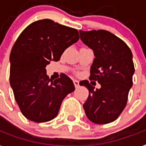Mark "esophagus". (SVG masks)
Here are the masks:
<instances>
[{
  "instance_id": "1",
  "label": "esophagus",
  "mask_w": 146,
  "mask_h": 146,
  "mask_svg": "<svg viewBox=\"0 0 146 146\" xmlns=\"http://www.w3.org/2000/svg\"><path fill=\"white\" fill-rule=\"evenodd\" d=\"M73 83H74V85H75V87L76 88H79V82L78 81V80H73Z\"/></svg>"
}]
</instances>
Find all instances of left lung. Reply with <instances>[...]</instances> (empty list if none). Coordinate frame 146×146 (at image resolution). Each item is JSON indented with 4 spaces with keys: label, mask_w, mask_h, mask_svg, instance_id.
<instances>
[{
    "label": "left lung",
    "mask_w": 146,
    "mask_h": 146,
    "mask_svg": "<svg viewBox=\"0 0 146 146\" xmlns=\"http://www.w3.org/2000/svg\"><path fill=\"white\" fill-rule=\"evenodd\" d=\"M79 34L82 41L95 56L89 79L101 85L95 90L87 80L80 82V85L89 92L83 104L85 114L95 124L112 122L126 106L133 85L135 69L132 52L122 40L107 31H79Z\"/></svg>",
    "instance_id": "left-lung-1"
}]
</instances>
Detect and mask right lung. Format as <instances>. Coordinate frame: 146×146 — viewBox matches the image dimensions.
<instances>
[{
	"label": "right lung",
	"instance_id": "1",
	"mask_svg": "<svg viewBox=\"0 0 146 146\" xmlns=\"http://www.w3.org/2000/svg\"><path fill=\"white\" fill-rule=\"evenodd\" d=\"M79 39L76 29L51 19L33 22L19 36L9 55V82L25 118L38 123L52 120L65 97L75 90L67 76L49 79L46 67L51 61H59Z\"/></svg>",
	"mask_w": 146,
	"mask_h": 146
}]
</instances>
